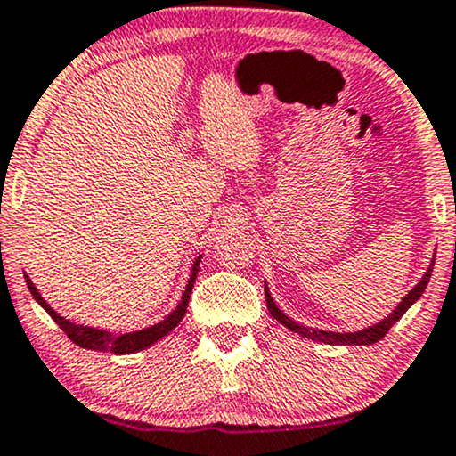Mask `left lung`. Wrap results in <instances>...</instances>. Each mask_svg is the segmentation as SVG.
Returning <instances> with one entry per match:
<instances>
[{
    "label": "left lung",
    "mask_w": 456,
    "mask_h": 456,
    "mask_svg": "<svg viewBox=\"0 0 456 456\" xmlns=\"http://www.w3.org/2000/svg\"><path fill=\"white\" fill-rule=\"evenodd\" d=\"M436 259V257H434ZM434 259H431L428 272L423 274V279L417 282L415 289L412 291L406 293V297L400 301L398 307H394L389 314L383 318V321L370 324V327H366L362 330H354V333H335V330H322V329H314V327H305V324H299L295 322L293 318H289L285 312L279 310V305L274 304V299H272V295L268 291V285L264 287L265 291V304H268V310L270 314L276 318L281 324H285L287 329L295 330V333H299L301 337H305V339H312V341H321V344H329V346H370V344H377V341L383 339L386 333L389 329L394 327L395 322L400 321L402 316L406 314V310L415 304V301L421 297V293L425 291V287H428V282L431 279V270H434Z\"/></svg>",
    "instance_id": "left-lung-1"
}]
</instances>
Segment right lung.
Listing matches in <instances>:
<instances>
[{"label":"right lung","instance_id":"add662e5","mask_svg":"<svg viewBox=\"0 0 456 456\" xmlns=\"http://www.w3.org/2000/svg\"><path fill=\"white\" fill-rule=\"evenodd\" d=\"M200 259H203V253H200V256L192 262L191 279H188V285L184 289V293H182L180 304L174 307V312L165 316L161 322L151 324V327L140 329V330H132V333H112V330H106V329H94V327H86V324L70 322L64 316L58 314L54 307H52L44 297H41L37 287L33 285V281L28 279L27 274H25V281H27L28 291H31V295H33V299L37 301L41 307H44L47 314L54 318V322L64 330V333L69 335V339L73 341L75 346L84 347V350H94V352L135 354L140 350H146V347H151L152 344H157L159 339H163V337L171 333V330H174L177 324H180L182 318H184L188 301H191L194 281H197V274H199Z\"/></svg>","mask_w":456,"mask_h":456}]
</instances>
